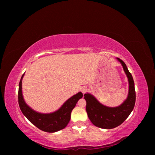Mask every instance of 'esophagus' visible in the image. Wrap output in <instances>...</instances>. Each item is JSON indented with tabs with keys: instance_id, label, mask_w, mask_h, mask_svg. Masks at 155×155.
Here are the masks:
<instances>
[{
	"instance_id": "esophagus-1",
	"label": "esophagus",
	"mask_w": 155,
	"mask_h": 155,
	"mask_svg": "<svg viewBox=\"0 0 155 155\" xmlns=\"http://www.w3.org/2000/svg\"><path fill=\"white\" fill-rule=\"evenodd\" d=\"M81 91L82 93L84 94V93H86V91H87V88L86 87H83L81 88Z\"/></svg>"
}]
</instances>
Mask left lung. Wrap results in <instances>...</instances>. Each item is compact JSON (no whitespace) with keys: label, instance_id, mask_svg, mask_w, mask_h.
<instances>
[{"label":"left lung","instance_id":"1","mask_svg":"<svg viewBox=\"0 0 155 155\" xmlns=\"http://www.w3.org/2000/svg\"><path fill=\"white\" fill-rule=\"evenodd\" d=\"M123 66L128 81V94L127 99L118 107H109L101 104L93 95L84 94L87 102L86 110L91 123L94 126L104 129H111L119 126L133 111L136 101L134 83L132 75L128 71L126 64L117 58Z\"/></svg>","mask_w":155,"mask_h":155}]
</instances>
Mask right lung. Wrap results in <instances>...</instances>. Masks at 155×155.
I'll list each match as a JSON object with an SVG mask.
<instances>
[{
	"instance_id": "1",
	"label": "right lung",
	"mask_w": 155,
	"mask_h": 155,
	"mask_svg": "<svg viewBox=\"0 0 155 155\" xmlns=\"http://www.w3.org/2000/svg\"><path fill=\"white\" fill-rule=\"evenodd\" d=\"M25 73L22 74L18 87V104L22 114L35 126L41 130L47 133H55L63 129L71 119V114L75 107L78 101L83 97L81 92L73 95L65 102L61 108L53 113H41L34 110L25 103L22 96V80Z\"/></svg>"
}]
</instances>
